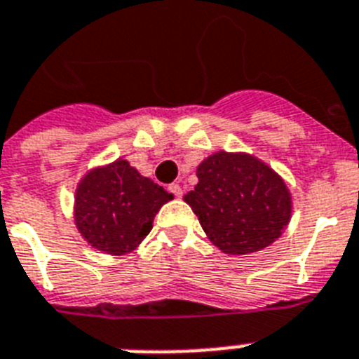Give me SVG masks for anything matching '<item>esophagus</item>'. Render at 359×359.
<instances>
[{
	"label": "esophagus",
	"instance_id": "esophagus-1",
	"mask_svg": "<svg viewBox=\"0 0 359 359\" xmlns=\"http://www.w3.org/2000/svg\"><path fill=\"white\" fill-rule=\"evenodd\" d=\"M168 189H170V191L175 195V197H180V195H182V188H180V186L177 184V182H173V184L168 186Z\"/></svg>",
	"mask_w": 359,
	"mask_h": 359
}]
</instances>
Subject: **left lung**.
<instances>
[{"label": "left lung", "mask_w": 359, "mask_h": 359, "mask_svg": "<svg viewBox=\"0 0 359 359\" xmlns=\"http://www.w3.org/2000/svg\"><path fill=\"white\" fill-rule=\"evenodd\" d=\"M197 179L184 201L208 240L226 255L265 249L290 223V189L269 165L250 154H212L197 168Z\"/></svg>", "instance_id": "left-lung-1"}]
</instances>
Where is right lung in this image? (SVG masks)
Listing matches in <instances>:
<instances>
[{"instance_id": "add662e5", "label": "right lung", "mask_w": 359, "mask_h": 359, "mask_svg": "<svg viewBox=\"0 0 359 359\" xmlns=\"http://www.w3.org/2000/svg\"><path fill=\"white\" fill-rule=\"evenodd\" d=\"M173 199L130 168L127 160L95 168L75 191V225L84 240L107 255H127L153 229L154 215Z\"/></svg>"}]
</instances>
